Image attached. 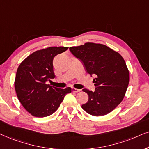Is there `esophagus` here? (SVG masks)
<instances>
[{"instance_id":"1","label":"esophagus","mask_w":149,"mask_h":149,"mask_svg":"<svg viewBox=\"0 0 149 149\" xmlns=\"http://www.w3.org/2000/svg\"><path fill=\"white\" fill-rule=\"evenodd\" d=\"M72 91L73 93H78V92L80 91V89H78V88H72Z\"/></svg>"}]
</instances>
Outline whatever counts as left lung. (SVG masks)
<instances>
[{
  "mask_svg": "<svg viewBox=\"0 0 149 149\" xmlns=\"http://www.w3.org/2000/svg\"><path fill=\"white\" fill-rule=\"evenodd\" d=\"M71 52L84 63L86 71L95 75L92 91L84 88L88 95V102L82 108L94 116H104L120 104L129 82V72L119 53L99 43L86 42L71 47Z\"/></svg>",
  "mask_w": 149,
  "mask_h": 149,
  "instance_id": "obj_1",
  "label": "left lung"
}]
</instances>
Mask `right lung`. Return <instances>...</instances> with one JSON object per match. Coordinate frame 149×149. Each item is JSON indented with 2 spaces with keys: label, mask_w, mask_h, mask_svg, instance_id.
<instances>
[{
  "label": "right lung",
  "mask_w": 149,
  "mask_h": 149,
  "mask_svg": "<svg viewBox=\"0 0 149 149\" xmlns=\"http://www.w3.org/2000/svg\"><path fill=\"white\" fill-rule=\"evenodd\" d=\"M68 47H50L27 56L17 69L14 81L17 97L31 116L43 118L54 113L71 88H60L47 84L55 78L53 59Z\"/></svg>",
  "instance_id": "right-lung-1"
}]
</instances>
